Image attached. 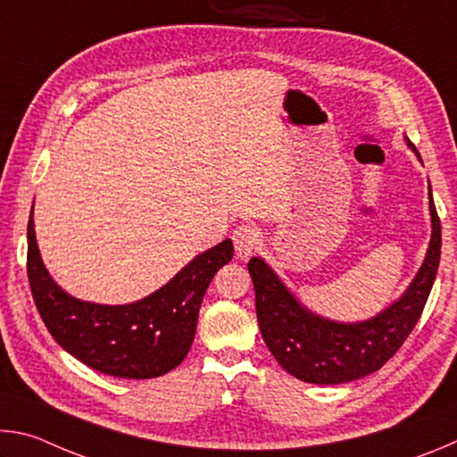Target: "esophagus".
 I'll list each match as a JSON object with an SVG mask.
<instances>
[{"label":"esophagus","mask_w":457,"mask_h":457,"mask_svg":"<svg viewBox=\"0 0 457 457\" xmlns=\"http://www.w3.org/2000/svg\"><path fill=\"white\" fill-rule=\"evenodd\" d=\"M231 239H234L237 258L247 260L260 244V231H258V228L250 226V223H242V226H237L234 229Z\"/></svg>","instance_id":"1"}]
</instances>
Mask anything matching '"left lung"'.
I'll use <instances>...</instances> for the list:
<instances>
[{
  "mask_svg": "<svg viewBox=\"0 0 457 457\" xmlns=\"http://www.w3.org/2000/svg\"><path fill=\"white\" fill-rule=\"evenodd\" d=\"M407 145L413 149V143ZM415 154L420 157L417 151ZM429 213L431 242L420 272L397 303L365 322L322 319L298 303L264 260L247 262L256 290L260 332L270 353L290 375L314 385L349 383L375 373L399 351L428 303L442 253V223L431 189Z\"/></svg>",
  "mask_w": 457,
  "mask_h": 457,
  "instance_id": "1",
  "label": "left lung"
}]
</instances>
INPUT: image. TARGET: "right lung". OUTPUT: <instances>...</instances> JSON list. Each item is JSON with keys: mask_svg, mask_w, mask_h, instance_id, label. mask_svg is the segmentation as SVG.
I'll use <instances>...</instances> for the list:
<instances>
[{"mask_svg": "<svg viewBox=\"0 0 457 457\" xmlns=\"http://www.w3.org/2000/svg\"><path fill=\"white\" fill-rule=\"evenodd\" d=\"M231 256L234 244L223 239L138 303H84L52 280L37 250L32 215L28 221V280L46 328L62 349L84 365L122 378L161 377L187 357L201 300Z\"/></svg>", "mask_w": 457, "mask_h": 457, "instance_id": "1", "label": "right lung"}]
</instances>
